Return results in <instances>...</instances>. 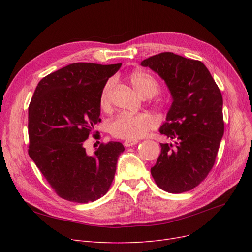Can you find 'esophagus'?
<instances>
[{
  "label": "esophagus",
  "instance_id": "esophagus-1",
  "mask_svg": "<svg viewBox=\"0 0 252 252\" xmlns=\"http://www.w3.org/2000/svg\"><path fill=\"white\" fill-rule=\"evenodd\" d=\"M138 141L137 140H126L125 141L124 145L126 147H130V146H134V145H137Z\"/></svg>",
  "mask_w": 252,
  "mask_h": 252
}]
</instances>
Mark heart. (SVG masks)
<instances>
[{"label": "heart", "instance_id": "heart-1", "mask_svg": "<svg viewBox=\"0 0 252 252\" xmlns=\"http://www.w3.org/2000/svg\"><path fill=\"white\" fill-rule=\"evenodd\" d=\"M127 81L142 98H151L158 92V83L150 73L136 70L128 74ZM112 88V82L105 84L99 98V104L102 109H106L109 105V93ZM155 118L148 112L137 114L121 113L109 123V131L114 137L126 140H137L146 135L147 131L155 126Z\"/></svg>", "mask_w": 252, "mask_h": 252}]
</instances>
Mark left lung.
I'll list each match as a JSON object with an SVG mask.
<instances>
[{
	"mask_svg": "<svg viewBox=\"0 0 252 252\" xmlns=\"http://www.w3.org/2000/svg\"><path fill=\"white\" fill-rule=\"evenodd\" d=\"M141 65L163 79L173 99L159 131L175 144H160L151 175L168 193L192 190L213 168L223 135L220 91L201 61L164 52Z\"/></svg>",
	"mask_w": 252,
	"mask_h": 252,
	"instance_id": "1",
	"label": "left lung"
}]
</instances>
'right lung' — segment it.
Instances as JSON below:
<instances>
[{
  "instance_id": "obj_1",
  "label": "right lung",
  "mask_w": 252,
  "mask_h": 252,
  "mask_svg": "<svg viewBox=\"0 0 252 252\" xmlns=\"http://www.w3.org/2000/svg\"><path fill=\"white\" fill-rule=\"evenodd\" d=\"M121 66L72 63L42 78L33 93L29 154L52 188L68 201H95L113 181L124 145L101 144L89 155L84 144L101 121L102 89Z\"/></svg>"
}]
</instances>
